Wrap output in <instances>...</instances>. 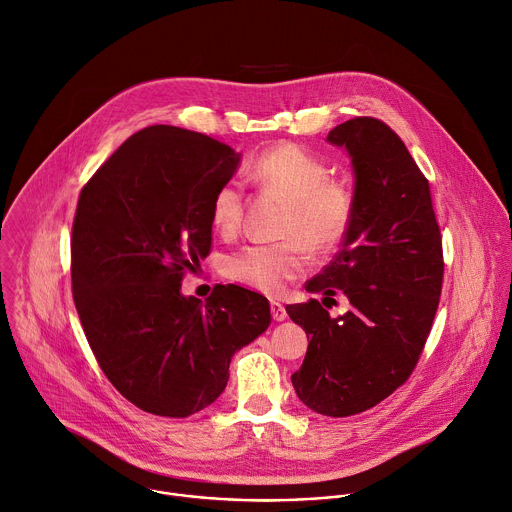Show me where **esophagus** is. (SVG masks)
<instances>
[{
  "label": "esophagus",
  "mask_w": 512,
  "mask_h": 512,
  "mask_svg": "<svg viewBox=\"0 0 512 512\" xmlns=\"http://www.w3.org/2000/svg\"><path fill=\"white\" fill-rule=\"evenodd\" d=\"M271 316H273V320H275V322L285 320V318H287V312H285L283 304H279V302H271Z\"/></svg>",
  "instance_id": "1"
}]
</instances>
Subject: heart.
<instances>
[{"label":"heart","instance_id":"1","mask_svg":"<svg viewBox=\"0 0 512 512\" xmlns=\"http://www.w3.org/2000/svg\"><path fill=\"white\" fill-rule=\"evenodd\" d=\"M251 176L291 200L283 243L245 245L225 261L231 279L263 294L277 296L283 287L310 269V251H326L346 235L354 194L348 184L330 178L328 166L296 143L265 150L251 166ZM245 188L237 178L225 180L210 200V221L216 231L235 233L243 218Z\"/></svg>","mask_w":512,"mask_h":512}]
</instances>
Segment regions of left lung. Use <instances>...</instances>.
Returning a JSON list of instances; mask_svg holds the SVG:
<instances>
[{"label": "left lung", "mask_w": 512, "mask_h": 512, "mask_svg": "<svg viewBox=\"0 0 512 512\" xmlns=\"http://www.w3.org/2000/svg\"><path fill=\"white\" fill-rule=\"evenodd\" d=\"M328 141L352 158L354 212L342 249L306 289H340L350 310L330 318L314 298L287 308L310 338L291 383L316 413L348 417L411 377L440 304L444 251L429 182L387 123L354 117Z\"/></svg>", "instance_id": "left-lung-1"}]
</instances>
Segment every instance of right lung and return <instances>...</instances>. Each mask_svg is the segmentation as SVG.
<instances>
[{
    "instance_id": "right-lung-1",
    "label": "right lung",
    "mask_w": 512,
    "mask_h": 512,
    "mask_svg": "<svg viewBox=\"0 0 512 512\" xmlns=\"http://www.w3.org/2000/svg\"><path fill=\"white\" fill-rule=\"evenodd\" d=\"M241 156L204 133H133L83 186L70 239L72 298L101 371L135 407L188 417L229 381L237 350L271 322L239 285L202 304L182 279L210 253V200Z\"/></svg>"
}]
</instances>
